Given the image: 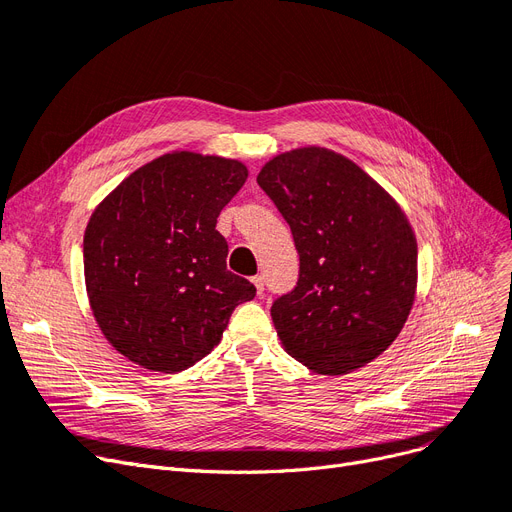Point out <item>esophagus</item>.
I'll return each instance as SVG.
<instances>
[{
  "label": "esophagus",
  "mask_w": 512,
  "mask_h": 512,
  "mask_svg": "<svg viewBox=\"0 0 512 512\" xmlns=\"http://www.w3.org/2000/svg\"><path fill=\"white\" fill-rule=\"evenodd\" d=\"M253 285L259 295H263V276H253Z\"/></svg>",
  "instance_id": "34e87169"
}]
</instances>
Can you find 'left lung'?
Masks as SVG:
<instances>
[{
	"instance_id": "left-lung-1",
	"label": "left lung",
	"mask_w": 512,
	"mask_h": 512,
	"mask_svg": "<svg viewBox=\"0 0 512 512\" xmlns=\"http://www.w3.org/2000/svg\"><path fill=\"white\" fill-rule=\"evenodd\" d=\"M257 183L299 253L297 287L272 306L282 348L314 373L365 367L399 337L418 287L403 208L361 166L316 145L274 156Z\"/></svg>"
}]
</instances>
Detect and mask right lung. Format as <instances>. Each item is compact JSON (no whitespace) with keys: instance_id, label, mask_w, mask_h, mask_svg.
Wrapping results in <instances>:
<instances>
[{"instance_id":"obj_1","label":"right lung","mask_w":512,"mask_h":512,"mask_svg":"<svg viewBox=\"0 0 512 512\" xmlns=\"http://www.w3.org/2000/svg\"><path fill=\"white\" fill-rule=\"evenodd\" d=\"M238 160L170 151L128 175L94 208L84 278L97 325L128 361L179 373L219 342L255 297L227 270L217 217L244 185Z\"/></svg>"}]
</instances>
